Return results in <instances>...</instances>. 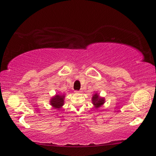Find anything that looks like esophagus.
Here are the masks:
<instances>
[{
    "instance_id": "1",
    "label": "esophagus",
    "mask_w": 156,
    "mask_h": 156,
    "mask_svg": "<svg viewBox=\"0 0 156 156\" xmlns=\"http://www.w3.org/2000/svg\"><path fill=\"white\" fill-rule=\"evenodd\" d=\"M82 91H83L82 90H80V91H75L76 93H81Z\"/></svg>"
}]
</instances>
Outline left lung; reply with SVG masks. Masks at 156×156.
<instances>
[{
  "mask_svg": "<svg viewBox=\"0 0 156 156\" xmlns=\"http://www.w3.org/2000/svg\"><path fill=\"white\" fill-rule=\"evenodd\" d=\"M92 103L94 105V107L98 109L102 106L105 102V100L104 98H102L99 96V94H95L93 95V97H92L91 99Z\"/></svg>",
  "mask_w": 156,
  "mask_h": 156,
  "instance_id": "8db88e82",
  "label": "left lung"
}]
</instances>
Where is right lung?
<instances>
[{
    "label": "right lung",
    "instance_id": "1",
    "mask_svg": "<svg viewBox=\"0 0 156 156\" xmlns=\"http://www.w3.org/2000/svg\"><path fill=\"white\" fill-rule=\"evenodd\" d=\"M64 99L65 95L56 94V96L51 98V100H50V104L54 109H59L64 105Z\"/></svg>",
    "mask_w": 156,
    "mask_h": 156
}]
</instances>
